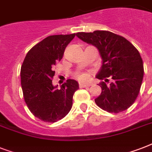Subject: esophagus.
Segmentation results:
<instances>
[{
    "mask_svg": "<svg viewBox=\"0 0 152 152\" xmlns=\"http://www.w3.org/2000/svg\"><path fill=\"white\" fill-rule=\"evenodd\" d=\"M80 86V88H88V87H90V84H86V83H80L79 84Z\"/></svg>",
    "mask_w": 152,
    "mask_h": 152,
    "instance_id": "1",
    "label": "esophagus"
}]
</instances>
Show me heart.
I'll return each mask as SVG.
<instances>
[{
  "instance_id": "b5f03b06",
  "label": "heart",
  "mask_w": 152,
  "mask_h": 152,
  "mask_svg": "<svg viewBox=\"0 0 152 152\" xmlns=\"http://www.w3.org/2000/svg\"><path fill=\"white\" fill-rule=\"evenodd\" d=\"M74 76L80 81H86L89 79V74L85 72H76L74 73Z\"/></svg>"
}]
</instances>
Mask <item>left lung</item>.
<instances>
[{"mask_svg": "<svg viewBox=\"0 0 152 152\" xmlns=\"http://www.w3.org/2000/svg\"><path fill=\"white\" fill-rule=\"evenodd\" d=\"M76 36L99 50L102 65L96 78L109 81L99 83L102 93L95 99L98 106L109 113L129 108L139 95L144 77V65L139 51L124 37L106 31L79 32Z\"/></svg>", "mask_w": 152, "mask_h": 152, "instance_id": "1", "label": "left lung"}]
</instances>
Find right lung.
Masks as SVG:
<instances>
[{
  "mask_svg": "<svg viewBox=\"0 0 152 152\" xmlns=\"http://www.w3.org/2000/svg\"><path fill=\"white\" fill-rule=\"evenodd\" d=\"M76 34L50 35L33 46L26 55L20 72L24 101L30 111L40 120L56 122L69 113L79 84L67 80L57 89L52 83L54 67Z\"/></svg>",
  "mask_w": 152,
  "mask_h": 152,
  "instance_id": "add662e5",
  "label": "right lung"
}]
</instances>
